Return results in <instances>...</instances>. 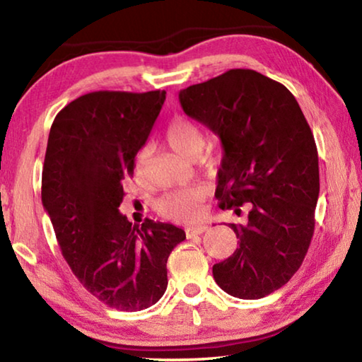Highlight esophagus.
Wrapping results in <instances>:
<instances>
[{
	"instance_id": "esophagus-1",
	"label": "esophagus",
	"mask_w": 362,
	"mask_h": 362,
	"mask_svg": "<svg viewBox=\"0 0 362 362\" xmlns=\"http://www.w3.org/2000/svg\"><path fill=\"white\" fill-rule=\"evenodd\" d=\"M206 230H207L206 225H196V226H188V228H185V233H187V238H194L198 235H203Z\"/></svg>"
}]
</instances>
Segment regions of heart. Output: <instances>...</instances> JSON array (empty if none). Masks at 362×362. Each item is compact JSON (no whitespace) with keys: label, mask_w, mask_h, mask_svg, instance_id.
<instances>
[{"label":"heart","mask_w":362,"mask_h":362,"mask_svg":"<svg viewBox=\"0 0 362 362\" xmlns=\"http://www.w3.org/2000/svg\"><path fill=\"white\" fill-rule=\"evenodd\" d=\"M166 139L173 148L185 158L194 159L201 155L204 146V134L198 122L189 118L179 116L170 122L166 132ZM151 156V146L146 144L139 150L136 161H134V173L139 179L146 177V166ZM207 188L204 185H189L177 188L174 192L163 194L156 201V211L163 217L175 220V222L192 223L196 222L204 212L207 199Z\"/></svg>","instance_id":"obj_1"}]
</instances>
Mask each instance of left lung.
<instances>
[{
    "mask_svg": "<svg viewBox=\"0 0 362 362\" xmlns=\"http://www.w3.org/2000/svg\"><path fill=\"white\" fill-rule=\"evenodd\" d=\"M189 118L223 146L217 193L238 249L216 263V283L233 297L255 300L278 291L302 265L315 231L320 166L313 132L289 89L249 69H235L179 94Z\"/></svg>",
    "mask_w": 362,
    "mask_h": 362,
    "instance_id": "left-lung-1",
    "label": "left lung"
}]
</instances>
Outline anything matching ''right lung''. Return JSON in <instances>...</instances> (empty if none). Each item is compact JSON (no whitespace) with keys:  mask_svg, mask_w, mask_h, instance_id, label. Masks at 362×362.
<instances>
[{"mask_svg":"<svg viewBox=\"0 0 362 362\" xmlns=\"http://www.w3.org/2000/svg\"><path fill=\"white\" fill-rule=\"evenodd\" d=\"M164 100V90L84 94L60 110L47 139L41 199L59 247L86 291L119 311L163 297L168 259L185 240L175 225H132L118 209Z\"/></svg>","mask_w":362,"mask_h":362,"instance_id":"1","label":"right lung"}]
</instances>
